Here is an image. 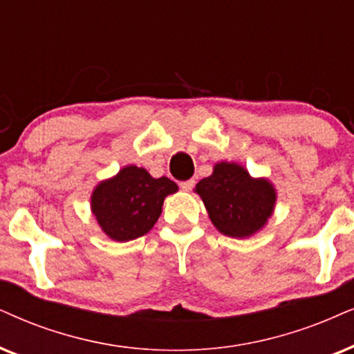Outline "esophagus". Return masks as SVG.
<instances>
[{
	"label": "esophagus",
	"instance_id": "34e87169",
	"mask_svg": "<svg viewBox=\"0 0 354 354\" xmlns=\"http://www.w3.org/2000/svg\"><path fill=\"white\" fill-rule=\"evenodd\" d=\"M194 185H196L194 180H187V181H183L180 186H181L183 191H191L192 187H194Z\"/></svg>",
	"mask_w": 354,
	"mask_h": 354
}]
</instances>
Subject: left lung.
I'll return each instance as SVG.
<instances>
[{
    "label": "left lung",
    "mask_w": 354,
    "mask_h": 354,
    "mask_svg": "<svg viewBox=\"0 0 354 354\" xmlns=\"http://www.w3.org/2000/svg\"><path fill=\"white\" fill-rule=\"evenodd\" d=\"M214 227L232 239H245L266 225L276 189L266 178H252L243 167L221 162L196 185Z\"/></svg>",
    "instance_id": "8db88e82"
}]
</instances>
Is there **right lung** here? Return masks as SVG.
<instances>
[{
	"mask_svg": "<svg viewBox=\"0 0 354 354\" xmlns=\"http://www.w3.org/2000/svg\"><path fill=\"white\" fill-rule=\"evenodd\" d=\"M176 191L174 181L151 178L145 168L131 165L95 187L91 210L111 240H136L151 230L162 214L165 198Z\"/></svg>",
	"mask_w": 354,
	"mask_h": 354,
	"instance_id": "1",
	"label": "right lung"
}]
</instances>
